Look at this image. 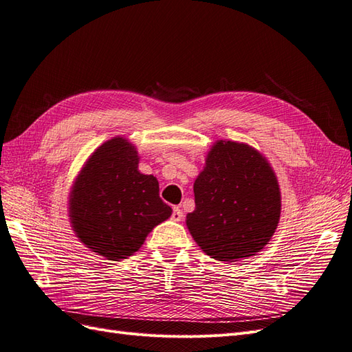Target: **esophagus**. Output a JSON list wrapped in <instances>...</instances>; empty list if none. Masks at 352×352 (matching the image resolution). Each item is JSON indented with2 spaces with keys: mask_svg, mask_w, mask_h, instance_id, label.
<instances>
[{
  "mask_svg": "<svg viewBox=\"0 0 352 352\" xmlns=\"http://www.w3.org/2000/svg\"><path fill=\"white\" fill-rule=\"evenodd\" d=\"M172 219L175 220V221H180L184 219V211L180 210V207H175L173 208V212H172Z\"/></svg>",
  "mask_w": 352,
  "mask_h": 352,
  "instance_id": "obj_1",
  "label": "esophagus"
}]
</instances>
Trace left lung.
<instances>
[{"instance_id": "obj_1", "label": "left lung", "mask_w": 352, "mask_h": 352, "mask_svg": "<svg viewBox=\"0 0 352 352\" xmlns=\"http://www.w3.org/2000/svg\"><path fill=\"white\" fill-rule=\"evenodd\" d=\"M190 235L211 258L238 261L264 248L278 228L280 190L270 164L254 148L219 141L194 184Z\"/></svg>"}]
</instances>
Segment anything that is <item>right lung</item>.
Masks as SVG:
<instances>
[{"instance_id": "add662e5", "label": "right lung", "mask_w": 352, "mask_h": 352, "mask_svg": "<svg viewBox=\"0 0 352 352\" xmlns=\"http://www.w3.org/2000/svg\"><path fill=\"white\" fill-rule=\"evenodd\" d=\"M138 153L123 138L102 144L73 186L70 217L78 238L119 261L140 250L148 233L172 214L157 179L138 170Z\"/></svg>"}]
</instances>
